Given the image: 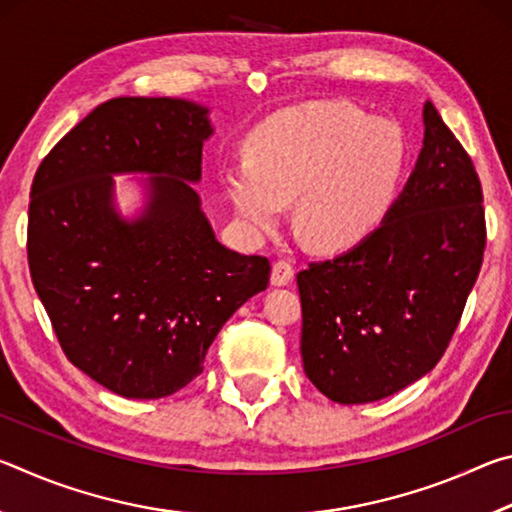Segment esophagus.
<instances>
[{
    "mask_svg": "<svg viewBox=\"0 0 512 512\" xmlns=\"http://www.w3.org/2000/svg\"><path fill=\"white\" fill-rule=\"evenodd\" d=\"M293 275H296L293 266L289 262H284V259H280V262L273 264L271 284H273V287H287V284L293 280Z\"/></svg>",
    "mask_w": 512,
    "mask_h": 512,
    "instance_id": "esophagus-1",
    "label": "esophagus"
}]
</instances>
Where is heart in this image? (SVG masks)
<instances>
[{"label":"heart","instance_id":"heart-1","mask_svg":"<svg viewBox=\"0 0 512 512\" xmlns=\"http://www.w3.org/2000/svg\"><path fill=\"white\" fill-rule=\"evenodd\" d=\"M406 142L391 119L345 103H316L268 119L250 137V158L225 162L221 185L253 237L296 207V228L318 250L361 244L391 210Z\"/></svg>","mask_w":512,"mask_h":512}]
</instances>
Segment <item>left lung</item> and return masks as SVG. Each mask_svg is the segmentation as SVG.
<instances>
[{"mask_svg": "<svg viewBox=\"0 0 512 512\" xmlns=\"http://www.w3.org/2000/svg\"><path fill=\"white\" fill-rule=\"evenodd\" d=\"M422 124L418 162L379 228L298 273L302 363L332 402H377L427 375L481 271L479 176L431 101Z\"/></svg>", "mask_w": 512, "mask_h": 512, "instance_id": "8db88e82", "label": "left lung"}]
</instances>
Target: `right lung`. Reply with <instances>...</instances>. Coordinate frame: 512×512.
I'll return each mask as SVG.
<instances>
[{
  "label": "right lung",
  "mask_w": 512,
  "mask_h": 512,
  "mask_svg": "<svg viewBox=\"0 0 512 512\" xmlns=\"http://www.w3.org/2000/svg\"><path fill=\"white\" fill-rule=\"evenodd\" d=\"M212 133L201 103L110 99L33 178V287L67 359L128 400L185 388L225 320L268 287V259L225 248L194 189ZM124 172L150 176L135 217L116 207Z\"/></svg>",
  "instance_id": "add662e5"
}]
</instances>
